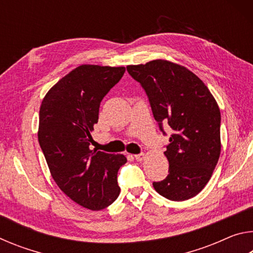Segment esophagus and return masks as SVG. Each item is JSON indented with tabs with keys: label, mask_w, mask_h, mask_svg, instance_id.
<instances>
[{
	"label": "esophagus",
	"mask_w": 253,
	"mask_h": 253,
	"mask_svg": "<svg viewBox=\"0 0 253 253\" xmlns=\"http://www.w3.org/2000/svg\"><path fill=\"white\" fill-rule=\"evenodd\" d=\"M144 157H145V154H144V153L136 154V155H135V160H136V161H143Z\"/></svg>",
	"instance_id": "obj_1"
}]
</instances>
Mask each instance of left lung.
<instances>
[{"label": "left lung", "instance_id": "1", "mask_svg": "<svg viewBox=\"0 0 253 253\" xmlns=\"http://www.w3.org/2000/svg\"><path fill=\"white\" fill-rule=\"evenodd\" d=\"M148 97L154 118L172 130L165 156L169 175L154 182L157 193L170 201L199 194L211 178L221 153V114L207 85L193 72L166 60L127 66Z\"/></svg>", "mask_w": 253, "mask_h": 253}]
</instances>
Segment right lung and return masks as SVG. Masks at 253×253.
<instances>
[{"instance_id":"1","label":"right lung","mask_w":253,"mask_h":253,"mask_svg":"<svg viewBox=\"0 0 253 253\" xmlns=\"http://www.w3.org/2000/svg\"><path fill=\"white\" fill-rule=\"evenodd\" d=\"M125 70L80 66L50 89L40 107L38 139L54 182L74 202L92 211L109 207L121 192L117 173L126 157L91 151L89 145L102 98Z\"/></svg>"}]
</instances>
